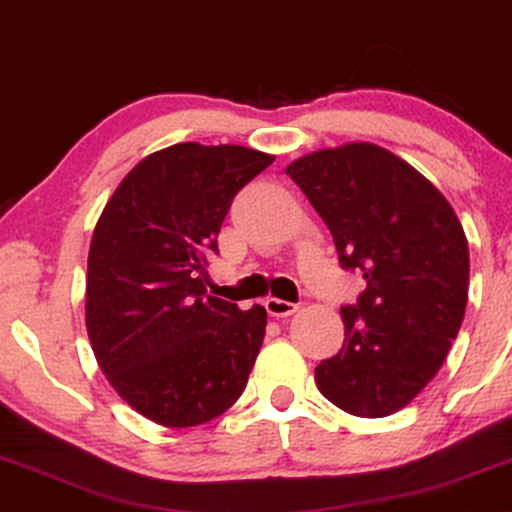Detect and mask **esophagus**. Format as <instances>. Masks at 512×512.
Masks as SVG:
<instances>
[{"mask_svg": "<svg viewBox=\"0 0 512 512\" xmlns=\"http://www.w3.org/2000/svg\"><path fill=\"white\" fill-rule=\"evenodd\" d=\"M264 306H267L269 316L274 318H285V316H292L299 309V304H292V302H285V299H276V297H269L267 302H264Z\"/></svg>", "mask_w": 512, "mask_h": 512, "instance_id": "obj_1", "label": "esophagus"}]
</instances>
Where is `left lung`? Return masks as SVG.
Masks as SVG:
<instances>
[{
    "label": "left lung",
    "instance_id": "8db88e82",
    "mask_svg": "<svg viewBox=\"0 0 512 512\" xmlns=\"http://www.w3.org/2000/svg\"><path fill=\"white\" fill-rule=\"evenodd\" d=\"M330 229L339 264L367 288L342 306L344 344L316 386L339 410L388 417L445 363L468 302L470 257L449 201L410 163L372 145L320 149L285 168Z\"/></svg>",
    "mask_w": 512,
    "mask_h": 512
}]
</instances>
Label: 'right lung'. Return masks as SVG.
Instances as JSON below:
<instances>
[{
  "label": "right lung",
  "instance_id": "1",
  "mask_svg": "<svg viewBox=\"0 0 512 512\" xmlns=\"http://www.w3.org/2000/svg\"><path fill=\"white\" fill-rule=\"evenodd\" d=\"M271 163L241 145L159 149L121 180L95 224L88 339L114 391L154 424H206L248 384L267 311L208 295L206 267L236 192Z\"/></svg>",
  "mask_w": 512,
  "mask_h": 512
}]
</instances>
